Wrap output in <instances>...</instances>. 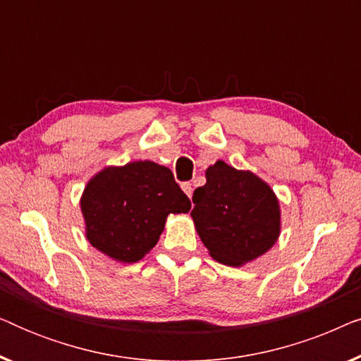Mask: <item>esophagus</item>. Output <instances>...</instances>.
I'll return each instance as SVG.
<instances>
[{
  "mask_svg": "<svg viewBox=\"0 0 361 361\" xmlns=\"http://www.w3.org/2000/svg\"><path fill=\"white\" fill-rule=\"evenodd\" d=\"M182 190H184L185 194H187V197H189V199H190L192 192H194V187H192L190 182H184V184H182Z\"/></svg>",
  "mask_w": 361,
  "mask_h": 361,
  "instance_id": "obj_1",
  "label": "esophagus"
}]
</instances>
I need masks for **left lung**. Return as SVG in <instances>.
<instances>
[{
  "instance_id": "1",
  "label": "left lung",
  "mask_w": 361,
  "mask_h": 361,
  "mask_svg": "<svg viewBox=\"0 0 361 361\" xmlns=\"http://www.w3.org/2000/svg\"><path fill=\"white\" fill-rule=\"evenodd\" d=\"M205 177V185L194 190L190 216L212 258L243 266L273 248L281 233L273 189L251 171H238L225 161L207 167Z\"/></svg>"
}]
</instances>
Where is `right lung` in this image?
Segmentation results:
<instances>
[{
    "mask_svg": "<svg viewBox=\"0 0 361 361\" xmlns=\"http://www.w3.org/2000/svg\"><path fill=\"white\" fill-rule=\"evenodd\" d=\"M80 209L93 248L130 264L154 248L167 215L187 214L190 200L169 167L135 161L97 172L83 189Z\"/></svg>",
    "mask_w": 361,
    "mask_h": 361,
    "instance_id": "obj_1",
    "label": "right lung"
}]
</instances>
